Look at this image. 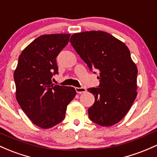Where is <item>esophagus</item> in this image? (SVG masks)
I'll list each match as a JSON object with an SVG mask.
<instances>
[{"label": "esophagus", "mask_w": 157, "mask_h": 157, "mask_svg": "<svg viewBox=\"0 0 157 157\" xmlns=\"http://www.w3.org/2000/svg\"><path fill=\"white\" fill-rule=\"evenodd\" d=\"M75 90L78 93H84L87 91V90L84 87H75Z\"/></svg>", "instance_id": "1"}]
</instances>
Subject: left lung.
Returning a JSON list of instances; mask_svg holds the SVG:
<instances>
[{
    "mask_svg": "<svg viewBox=\"0 0 157 157\" xmlns=\"http://www.w3.org/2000/svg\"><path fill=\"white\" fill-rule=\"evenodd\" d=\"M70 43L90 70H99L98 87L87 91L95 96L88 109L93 122L110 127L128 113L137 96L136 65L128 47L112 35L103 31L75 33Z\"/></svg>",
    "mask_w": 157,
    "mask_h": 157,
    "instance_id": "1",
    "label": "left lung"
}]
</instances>
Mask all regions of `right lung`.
<instances>
[{
	"mask_svg": "<svg viewBox=\"0 0 157 157\" xmlns=\"http://www.w3.org/2000/svg\"><path fill=\"white\" fill-rule=\"evenodd\" d=\"M70 34L44 35L19 56L14 80L16 99L32 122L47 129L64 120L67 106L76 95L73 87L55 85L56 57L69 42Z\"/></svg>",
	"mask_w": 157,
	"mask_h": 157,
	"instance_id": "obj_1",
	"label": "right lung"
}]
</instances>
